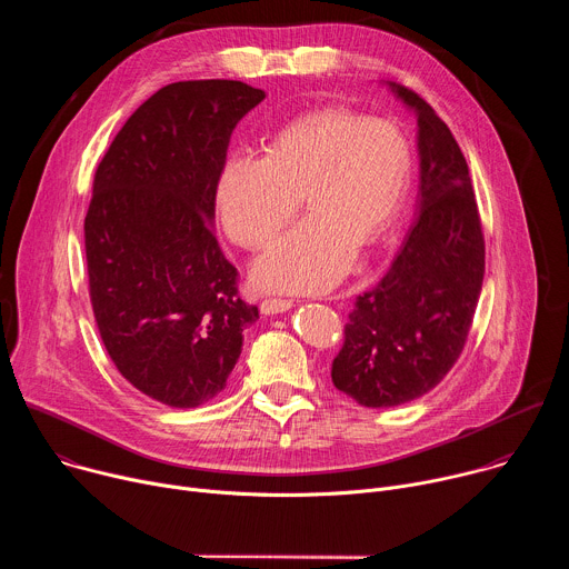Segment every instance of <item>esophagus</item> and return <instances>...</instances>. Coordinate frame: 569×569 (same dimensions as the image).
Listing matches in <instances>:
<instances>
[{
	"label": "esophagus",
	"mask_w": 569,
	"mask_h": 569,
	"mask_svg": "<svg viewBox=\"0 0 569 569\" xmlns=\"http://www.w3.org/2000/svg\"><path fill=\"white\" fill-rule=\"evenodd\" d=\"M288 308H292V301H290V299H277V297H272V299H263V301H261V312H263V315H277V312H283V310H288Z\"/></svg>",
	"instance_id": "1"
}]
</instances>
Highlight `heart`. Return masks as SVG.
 I'll use <instances>...</instances> for the list:
<instances>
[{
  "instance_id": "1",
  "label": "heart",
  "mask_w": 569,
  "mask_h": 569,
  "mask_svg": "<svg viewBox=\"0 0 569 569\" xmlns=\"http://www.w3.org/2000/svg\"><path fill=\"white\" fill-rule=\"evenodd\" d=\"M410 178L412 146L396 123L329 106L286 123L266 154H231L216 207L229 238L254 250L303 198L310 213L270 242L254 263V281L279 292H321L347 274L358 248L387 233Z\"/></svg>"
}]
</instances>
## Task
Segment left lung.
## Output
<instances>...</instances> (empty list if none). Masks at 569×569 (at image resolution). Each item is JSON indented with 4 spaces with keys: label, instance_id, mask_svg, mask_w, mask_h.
<instances>
[{
    "label": "left lung",
    "instance_id": "1",
    "mask_svg": "<svg viewBox=\"0 0 569 569\" xmlns=\"http://www.w3.org/2000/svg\"><path fill=\"white\" fill-rule=\"evenodd\" d=\"M419 117V216L387 274L356 297L333 385L365 408L410 402L455 367L483 281V231L466 157L417 92L389 83Z\"/></svg>",
    "mask_w": 569,
    "mask_h": 569
}]
</instances>
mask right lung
Listing matches in <instances>:
<instances>
[{
    "label": "right lung",
    "instance_id": "1",
    "mask_svg": "<svg viewBox=\"0 0 569 569\" xmlns=\"http://www.w3.org/2000/svg\"><path fill=\"white\" fill-rule=\"evenodd\" d=\"M266 99L240 80H180L117 132L86 216L90 301L119 373L169 408L227 387L259 308L216 233V189L231 130Z\"/></svg>",
    "mask_w": 569,
    "mask_h": 569
}]
</instances>
